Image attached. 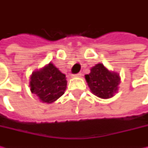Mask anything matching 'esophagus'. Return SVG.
Returning <instances> with one entry per match:
<instances>
[{
  "label": "esophagus",
  "mask_w": 148,
  "mask_h": 148,
  "mask_svg": "<svg viewBox=\"0 0 148 148\" xmlns=\"http://www.w3.org/2000/svg\"><path fill=\"white\" fill-rule=\"evenodd\" d=\"M82 76V73L81 72H79V73H77V74H74L73 75V77H80Z\"/></svg>",
  "instance_id": "esophagus-1"
}]
</instances>
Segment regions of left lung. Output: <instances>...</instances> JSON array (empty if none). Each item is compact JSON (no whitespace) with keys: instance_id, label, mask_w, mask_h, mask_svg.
<instances>
[{"instance_id":"obj_1","label":"left lung","mask_w":148,"mask_h":148,"mask_svg":"<svg viewBox=\"0 0 148 148\" xmlns=\"http://www.w3.org/2000/svg\"><path fill=\"white\" fill-rule=\"evenodd\" d=\"M85 77L91 92L103 99L112 97L120 82L119 74L108 71L101 63L92 67L90 73Z\"/></svg>"}]
</instances>
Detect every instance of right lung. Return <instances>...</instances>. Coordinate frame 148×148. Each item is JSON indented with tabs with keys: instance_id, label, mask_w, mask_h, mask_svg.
<instances>
[{
	"instance_id": "1",
	"label": "right lung",
	"mask_w": 148,
	"mask_h": 148,
	"mask_svg": "<svg viewBox=\"0 0 148 148\" xmlns=\"http://www.w3.org/2000/svg\"><path fill=\"white\" fill-rule=\"evenodd\" d=\"M29 86L32 93L37 95L40 100L52 103L64 94L66 88V76L52 63L42 70L34 71Z\"/></svg>"
}]
</instances>
